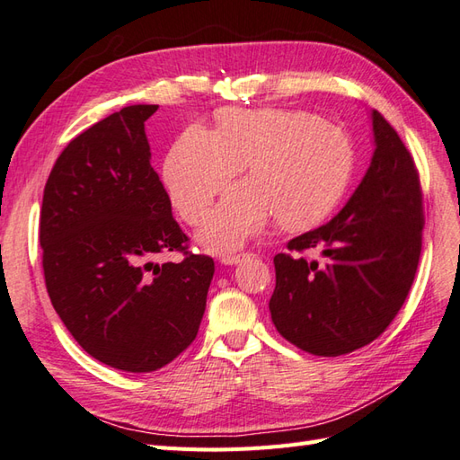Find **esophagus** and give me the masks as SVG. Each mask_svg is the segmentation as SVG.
<instances>
[{"instance_id":"34e87169","label":"esophagus","mask_w":460,"mask_h":460,"mask_svg":"<svg viewBox=\"0 0 460 460\" xmlns=\"http://www.w3.org/2000/svg\"><path fill=\"white\" fill-rule=\"evenodd\" d=\"M250 256H252V253H232V256H224L222 263L224 265H236V263H240L243 260H248Z\"/></svg>"}]
</instances>
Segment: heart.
I'll use <instances>...</instances> for the list:
<instances>
[{
	"label": "heart",
	"instance_id": "obj_1",
	"mask_svg": "<svg viewBox=\"0 0 460 460\" xmlns=\"http://www.w3.org/2000/svg\"><path fill=\"white\" fill-rule=\"evenodd\" d=\"M246 163L252 177L226 190L199 232L208 252L242 248L275 217L285 228L324 218L349 187L352 144L342 128L311 111L224 110L217 131L192 124L169 149L163 182L172 208L199 224Z\"/></svg>",
	"mask_w": 460,
	"mask_h": 460
}]
</instances>
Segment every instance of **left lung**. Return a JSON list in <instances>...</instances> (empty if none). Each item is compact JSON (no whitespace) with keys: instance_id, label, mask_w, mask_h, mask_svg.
Returning <instances> with one entry per match:
<instances>
[{"instance_id":"left-lung-1","label":"left lung","mask_w":460,"mask_h":460,"mask_svg":"<svg viewBox=\"0 0 460 460\" xmlns=\"http://www.w3.org/2000/svg\"><path fill=\"white\" fill-rule=\"evenodd\" d=\"M374 153L349 202L321 228L278 253L271 321L314 356H341L377 339L411 289L421 256L423 197L415 163L380 111H370Z\"/></svg>"}]
</instances>
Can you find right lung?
<instances>
[{
    "label": "right lung",
    "mask_w": 460,
    "mask_h": 460,
    "mask_svg": "<svg viewBox=\"0 0 460 460\" xmlns=\"http://www.w3.org/2000/svg\"><path fill=\"white\" fill-rule=\"evenodd\" d=\"M134 104L76 136L47 179L40 248L50 303L75 341L102 364L153 372L195 341L214 275L187 252V234L149 163L146 119ZM179 264H155L165 251Z\"/></svg>",
    "instance_id": "right-lung-1"
}]
</instances>
